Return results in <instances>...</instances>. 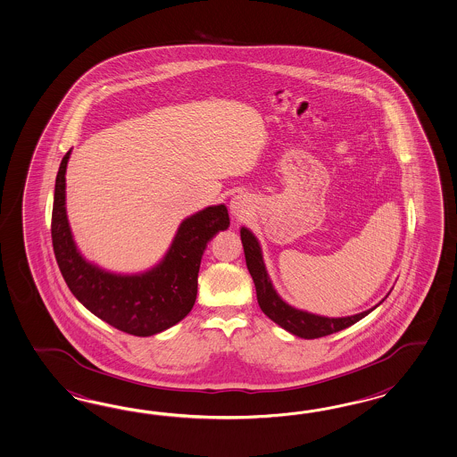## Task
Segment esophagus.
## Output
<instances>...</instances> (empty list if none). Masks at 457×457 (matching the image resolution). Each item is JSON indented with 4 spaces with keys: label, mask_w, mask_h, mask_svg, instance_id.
I'll use <instances>...</instances> for the list:
<instances>
[{
    "label": "esophagus",
    "mask_w": 457,
    "mask_h": 457,
    "mask_svg": "<svg viewBox=\"0 0 457 457\" xmlns=\"http://www.w3.org/2000/svg\"><path fill=\"white\" fill-rule=\"evenodd\" d=\"M252 211V200L245 197V195H235L234 199L230 200V212L235 217L244 219Z\"/></svg>",
    "instance_id": "1"
}]
</instances>
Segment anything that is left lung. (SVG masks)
Returning a JSON list of instances; mask_svg holds the SVG:
<instances>
[{"instance_id":"obj_1","label":"left lung","mask_w":457,"mask_h":457,"mask_svg":"<svg viewBox=\"0 0 457 457\" xmlns=\"http://www.w3.org/2000/svg\"><path fill=\"white\" fill-rule=\"evenodd\" d=\"M240 238H242L244 252H245L246 269L250 271L253 283H255L258 304H260L262 312L269 316L271 321H275L278 327L287 329L288 333H292L298 338H321V337L341 331L345 328L352 327L364 316L370 315L389 295L387 293L386 296L373 308L352 316L329 318V316L315 315V313H310L304 310H298L292 304L287 303L275 290L273 283L270 280L269 271L265 267L262 246H260L257 237L252 234V230H248L246 227H242Z\"/></svg>"}]
</instances>
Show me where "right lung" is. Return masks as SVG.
<instances>
[{
    "instance_id": "right-lung-1",
    "label": "right lung",
    "mask_w": 457,
    "mask_h": 457,
    "mask_svg": "<svg viewBox=\"0 0 457 457\" xmlns=\"http://www.w3.org/2000/svg\"><path fill=\"white\" fill-rule=\"evenodd\" d=\"M71 151L59 165L51 237L62 278L72 295L93 315L134 337H153L174 327L197 298L200 260L212 237L228 228L223 204L205 207L184 219L164 258L141 273H112L87 262L72 238L66 213V167Z\"/></svg>"
}]
</instances>
